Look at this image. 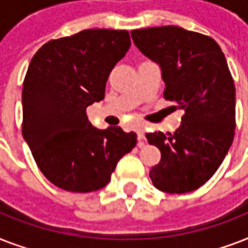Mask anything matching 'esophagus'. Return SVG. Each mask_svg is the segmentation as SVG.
<instances>
[{
	"label": "esophagus",
	"mask_w": 248,
	"mask_h": 248,
	"mask_svg": "<svg viewBox=\"0 0 248 248\" xmlns=\"http://www.w3.org/2000/svg\"><path fill=\"white\" fill-rule=\"evenodd\" d=\"M136 134H138V140H139V145L144 144V140H145V131H144V127L139 126L138 130H136Z\"/></svg>",
	"instance_id": "1"
}]
</instances>
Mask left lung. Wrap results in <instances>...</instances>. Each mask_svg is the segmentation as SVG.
Instances as JSON below:
<instances>
[{
	"instance_id": "left-lung-1",
	"label": "left lung",
	"mask_w": 248,
	"mask_h": 248,
	"mask_svg": "<svg viewBox=\"0 0 248 248\" xmlns=\"http://www.w3.org/2000/svg\"><path fill=\"white\" fill-rule=\"evenodd\" d=\"M131 37L161 68L163 97L185 112L173 134H147L161 151L149 176L162 192L196 190L219 169L234 138L235 87L227 59L211 37L175 25L136 29Z\"/></svg>"
}]
</instances>
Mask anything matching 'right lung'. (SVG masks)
Here are the masks:
<instances>
[{
	"label": "right lung",
	"mask_w": 248,
	"mask_h": 248,
	"mask_svg": "<svg viewBox=\"0 0 248 248\" xmlns=\"http://www.w3.org/2000/svg\"><path fill=\"white\" fill-rule=\"evenodd\" d=\"M127 31L85 29L48 41L31 60L21 93L23 138L41 172L59 188H104L117 163L136 145L135 132L99 130L86 108L105 96V85L128 48Z\"/></svg>",
	"instance_id": "obj_1"
}]
</instances>
